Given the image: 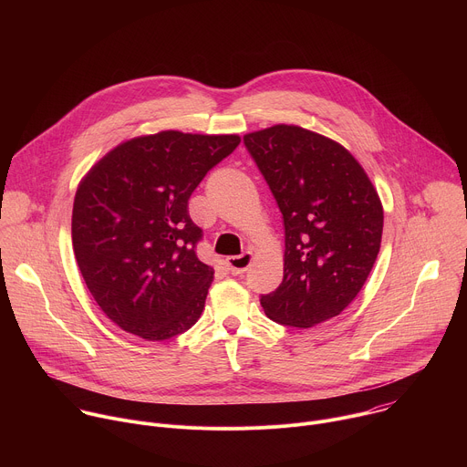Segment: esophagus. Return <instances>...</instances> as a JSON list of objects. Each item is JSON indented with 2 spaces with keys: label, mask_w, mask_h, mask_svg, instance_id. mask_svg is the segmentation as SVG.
I'll return each mask as SVG.
<instances>
[{
  "label": "esophagus",
  "mask_w": 467,
  "mask_h": 467,
  "mask_svg": "<svg viewBox=\"0 0 467 467\" xmlns=\"http://www.w3.org/2000/svg\"><path fill=\"white\" fill-rule=\"evenodd\" d=\"M253 262V253L251 251H245L242 254H233V256H227V265L229 270L233 272V275H242L247 272V268Z\"/></svg>",
  "instance_id": "esophagus-1"
}]
</instances>
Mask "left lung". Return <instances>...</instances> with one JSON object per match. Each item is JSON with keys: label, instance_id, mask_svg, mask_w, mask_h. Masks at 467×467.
Masks as SVG:
<instances>
[{"label": "left lung", "instance_id": "obj_1", "mask_svg": "<svg viewBox=\"0 0 467 467\" xmlns=\"http://www.w3.org/2000/svg\"><path fill=\"white\" fill-rule=\"evenodd\" d=\"M285 223V277L260 297L265 316L299 328L342 314L377 260L384 211L360 162L337 140L277 123L244 137Z\"/></svg>", "mask_w": 467, "mask_h": 467}]
</instances>
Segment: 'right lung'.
<instances>
[{"label": "right lung", "mask_w": 467, "mask_h": 467, "mask_svg": "<svg viewBox=\"0 0 467 467\" xmlns=\"http://www.w3.org/2000/svg\"><path fill=\"white\" fill-rule=\"evenodd\" d=\"M238 144V135L161 130L118 144L81 179L76 260L98 306L125 332L162 342L202 316L214 270L195 254L202 229L188 199Z\"/></svg>", "instance_id": "right-lung-1"}]
</instances>
